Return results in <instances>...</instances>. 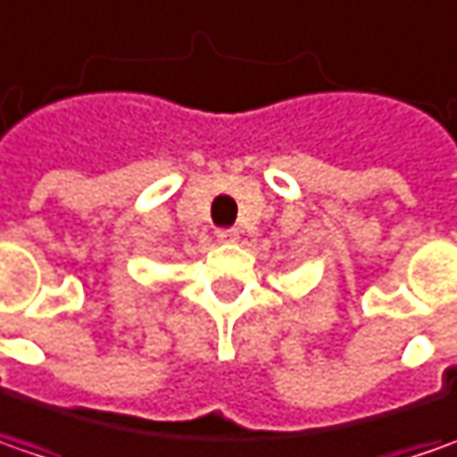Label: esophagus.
<instances>
[{"instance_id":"1","label":"esophagus","mask_w":457,"mask_h":457,"mask_svg":"<svg viewBox=\"0 0 457 457\" xmlns=\"http://www.w3.org/2000/svg\"><path fill=\"white\" fill-rule=\"evenodd\" d=\"M240 237V232L235 228H222V229H217V240L220 243H235Z\"/></svg>"}]
</instances>
